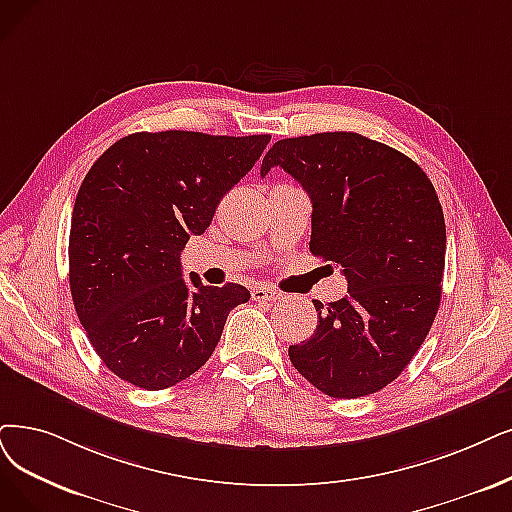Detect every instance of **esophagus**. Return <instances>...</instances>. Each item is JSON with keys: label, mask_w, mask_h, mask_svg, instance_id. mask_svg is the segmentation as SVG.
<instances>
[{"label": "esophagus", "mask_w": 512, "mask_h": 512, "mask_svg": "<svg viewBox=\"0 0 512 512\" xmlns=\"http://www.w3.org/2000/svg\"><path fill=\"white\" fill-rule=\"evenodd\" d=\"M252 298L254 300H262V302H275V300H281L283 294L275 288H269V285H256V288L252 290Z\"/></svg>", "instance_id": "esophagus-1"}]
</instances>
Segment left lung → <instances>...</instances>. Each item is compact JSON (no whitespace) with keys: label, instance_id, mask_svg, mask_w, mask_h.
<instances>
[{"label":"left lung","instance_id":"left-lung-1","mask_svg":"<svg viewBox=\"0 0 512 512\" xmlns=\"http://www.w3.org/2000/svg\"><path fill=\"white\" fill-rule=\"evenodd\" d=\"M313 203L311 252L336 262L349 294L313 300L315 334L290 346L296 370L336 399L372 395L414 359L439 311L445 220L416 161L355 132L277 140L262 159Z\"/></svg>","mask_w":512,"mask_h":512}]
</instances>
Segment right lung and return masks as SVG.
Here are the masks:
<instances>
[{
	"label": "right lung",
	"instance_id": "add662e5",
	"mask_svg": "<svg viewBox=\"0 0 512 512\" xmlns=\"http://www.w3.org/2000/svg\"><path fill=\"white\" fill-rule=\"evenodd\" d=\"M269 134L136 132L102 153L81 182L69 235L77 317L109 370L161 391L206 363L229 313L250 300L239 283L182 277L180 252L206 233L224 193L248 174Z\"/></svg>",
	"mask_w": 512,
	"mask_h": 512
}]
</instances>
